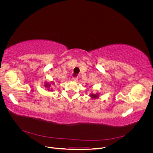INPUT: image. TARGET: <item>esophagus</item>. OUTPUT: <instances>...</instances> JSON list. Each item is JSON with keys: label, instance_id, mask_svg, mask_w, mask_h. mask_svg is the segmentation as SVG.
Masks as SVG:
<instances>
[{"label": "esophagus", "instance_id": "1", "mask_svg": "<svg viewBox=\"0 0 153 153\" xmlns=\"http://www.w3.org/2000/svg\"><path fill=\"white\" fill-rule=\"evenodd\" d=\"M73 80L75 81V82H76L78 80V77L76 76V77H73Z\"/></svg>", "mask_w": 153, "mask_h": 153}]
</instances>
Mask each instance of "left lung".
<instances>
[{
    "instance_id": "obj_1",
    "label": "left lung",
    "mask_w": 153,
    "mask_h": 153,
    "mask_svg": "<svg viewBox=\"0 0 153 153\" xmlns=\"http://www.w3.org/2000/svg\"><path fill=\"white\" fill-rule=\"evenodd\" d=\"M98 94H91V97L92 98H98Z\"/></svg>"
}]
</instances>
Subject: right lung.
<instances>
[{"mask_svg": "<svg viewBox=\"0 0 153 153\" xmlns=\"http://www.w3.org/2000/svg\"><path fill=\"white\" fill-rule=\"evenodd\" d=\"M46 87V88H47L48 90H50L51 88H50V84H49V83H46V84L45 85Z\"/></svg>", "mask_w": 153, "mask_h": 153, "instance_id": "1", "label": "right lung"}]
</instances>
